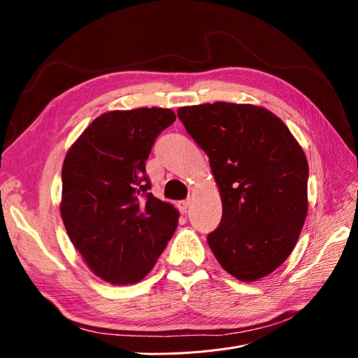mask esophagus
I'll return each instance as SVG.
<instances>
[{"mask_svg":"<svg viewBox=\"0 0 358 358\" xmlns=\"http://www.w3.org/2000/svg\"><path fill=\"white\" fill-rule=\"evenodd\" d=\"M189 203H191V200H189V199H187V200H182V201H179V203H178V209L180 210V213H185V212H187V209L189 208Z\"/></svg>","mask_w":358,"mask_h":358,"instance_id":"obj_1","label":"esophagus"}]
</instances>
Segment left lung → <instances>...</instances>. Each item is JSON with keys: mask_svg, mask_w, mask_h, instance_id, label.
Returning a JSON list of instances; mask_svg holds the SVG:
<instances>
[{"mask_svg": "<svg viewBox=\"0 0 358 358\" xmlns=\"http://www.w3.org/2000/svg\"><path fill=\"white\" fill-rule=\"evenodd\" d=\"M178 117L209 157L222 218L208 243L225 272L264 278L294 249L308 215L309 167L287 125L263 107L213 103Z\"/></svg>", "mask_w": 358, "mask_h": 358, "instance_id": "1", "label": "left lung"}]
</instances>
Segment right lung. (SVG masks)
Segmentation results:
<instances>
[{
    "instance_id": "1",
    "label": "right lung",
    "mask_w": 358,
    "mask_h": 358,
    "mask_svg": "<svg viewBox=\"0 0 358 358\" xmlns=\"http://www.w3.org/2000/svg\"><path fill=\"white\" fill-rule=\"evenodd\" d=\"M170 109L103 113L64 159L61 216L92 272L115 285L142 280L178 227L179 212L152 196L146 159Z\"/></svg>"
}]
</instances>
